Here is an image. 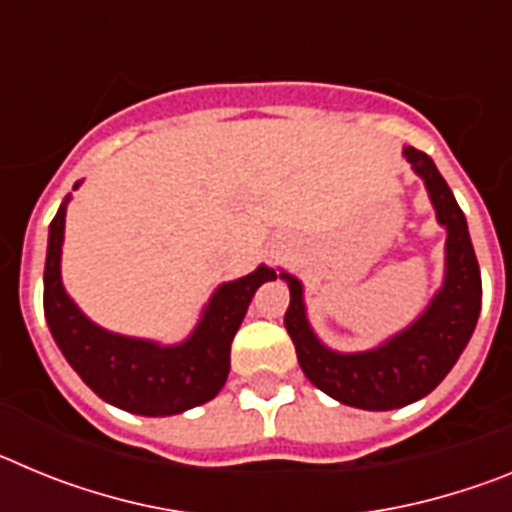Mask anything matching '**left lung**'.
<instances>
[{"label": "left lung", "mask_w": 512, "mask_h": 512, "mask_svg": "<svg viewBox=\"0 0 512 512\" xmlns=\"http://www.w3.org/2000/svg\"><path fill=\"white\" fill-rule=\"evenodd\" d=\"M402 156L423 179L436 207L438 223L446 228L443 284L415 323L387 338L382 346L356 354H338L310 328L300 279L287 271L279 274L289 287L284 328L295 343L297 361L305 377L333 400L361 410L405 408L436 390L467 348L482 310V277L469 238L467 217L456 205L454 192L438 174L431 156L413 146L405 148Z\"/></svg>", "instance_id": "left-lung-1"}]
</instances>
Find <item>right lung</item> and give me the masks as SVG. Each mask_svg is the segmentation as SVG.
<instances>
[{"label": "right lung", "instance_id": "right-lung-1", "mask_svg": "<svg viewBox=\"0 0 512 512\" xmlns=\"http://www.w3.org/2000/svg\"><path fill=\"white\" fill-rule=\"evenodd\" d=\"M69 200L66 194L48 230L43 274L45 320L66 361L94 395L135 415H176L212 400L228 379L230 343L256 289L277 279V271L261 264L248 277L220 284L192 336L176 346L110 333L92 323L63 289L61 246Z\"/></svg>", "mask_w": 512, "mask_h": 512}]
</instances>
